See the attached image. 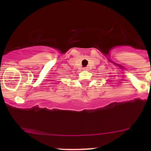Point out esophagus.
<instances>
[{"label":"esophagus","instance_id":"1","mask_svg":"<svg viewBox=\"0 0 151 151\" xmlns=\"http://www.w3.org/2000/svg\"><path fill=\"white\" fill-rule=\"evenodd\" d=\"M83 70H88V68H87V67H85V68H83Z\"/></svg>","mask_w":151,"mask_h":151}]
</instances>
